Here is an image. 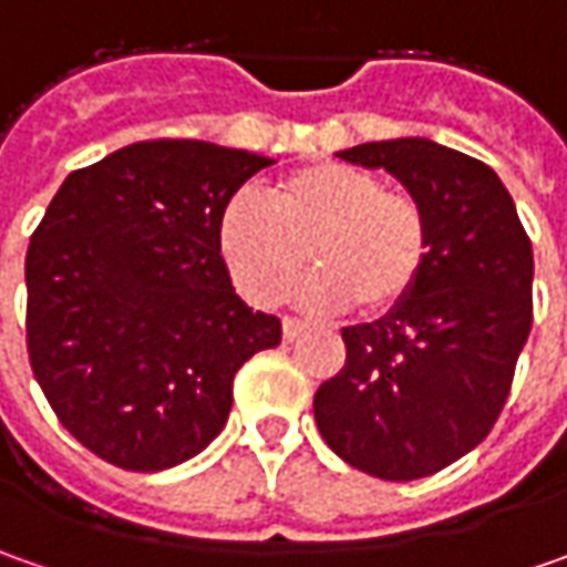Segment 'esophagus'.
<instances>
[{
	"instance_id": "obj_1",
	"label": "esophagus",
	"mask_w": 567,
	"mask_h": 567,
	"mask_svg": "<svg viewBox=\"0 0 567 567\" xmlns=\"http://www.w3.org/2000/svg\"><path fill=\"white\" fill-rule=\"evenodd\" d=\"M306 331V324L299 318H284V340H296Z\"/></svg>"
}]
</instances>
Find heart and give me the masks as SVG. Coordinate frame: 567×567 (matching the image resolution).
<instances>
[{
  "mask_svg": "<svg viewBox=\"0 0 567 567\" xmlns=\"http://www.w3.org/2000/svg\"><path fill=\"white\" fill-rule=\"evenodd\" d=\"M236 290L255 306H277L309 261L316 271L296 299L334 312L357 306L379 316L416 287L429 255V224L410 195L388 192L369 169L321 161L277 176L265 205L236 195L217 227Z\"/></svg>",
  "mask_w": 567,
  "mask_h": 567,
  "instance_id": "obj_1",
  "label": "heart"
}]
</instances>
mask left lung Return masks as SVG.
<instances>
[{"label": "left lung", "instance_id": "8db88e82", "mask_svg": "<svg viewBox=\"0 0 567 567\" xmlns=\"http://www.w3.org/2000/svg\"><path fill=\"white\" fill-rule=\"evenodd\" d=\"M423 207L425 268L388 316L343 328L347 362L316 391V423L350 467L420 480L461 461L498 420L534 321V249L495 169L429 142L347 147Z\"/></svg>", "mask_w": 567, "mask_h": 567}]
</instances>
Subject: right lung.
Masks as SVG:
<instances>
[{"label": "right lung", "mask_w": 567, "mask_h": 567, "mask_svg": "<svg viewBox=\"0 0 567 567\" xmlns=\"http://www.w3.org/2000/svg\"><path fill=\"white\" fill-rule=\"evenodd\" d=\"M274 161L210 142H135L69 173L33 229L28 357L78 442L135 473L176 467L227 425L233 379L280 343L217 246L220 214Z\"/></svg>", "instance_id": "1"}]
</instances>
